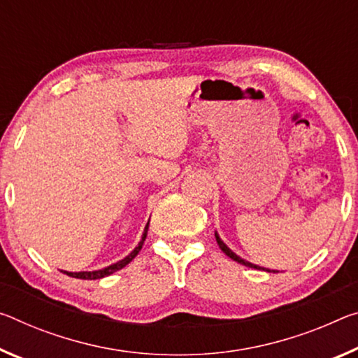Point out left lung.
I'll return each mask as SVG.
<instances>
[{"mask_svg": "<svg viewBox=\"0 0 358 358\" xmlns=\"http://www.w3.org/2000/svg\"><path fill=\"white\" fill-rule=\"evenodd\" d=\"M215 237H217V242H218V245H220L221 250H223V253H224V255H228V257H229L231 259H234V261H237V263H241V264H243V266H248V268H255V269H264V268H259V266H257V264H252V263H248V261L242 259L241 257H237V255H236L234 252L229 250V248L226 247V243L220 239V236L217 234V232H215Z\"/></svg>", "mask_w": 358, "mask_h": 358, "instance_id": "left-lung-1", "label": "left lung"}]
</instances>
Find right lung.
<instances>
[{
  "mask_svg": "<svg viewBox=\"0 0 358 358\" xmlns=\"http://www.w3.org/2000/svg\"><path fill=\"white\" fill-rule=\"evenodd\" d=\"M150 224V223H148ZM148 224H146V228L143 231V236H141V241L137 247H135V250L129 255V257H126L121 261H117V263L108 266V268L105 269H100V271H92V272H66L64 271V274L70 275V277H75V279H83V280H95V279H101V277H106L113 274V272H116L119 269H122L124 266H127L130 261H132L135 257H137L138 252L141 250V247H143V242L146 239V234H148Z\"/></svg>",
  "mask_w": 358,
  "mask_h": 358,
  "instance_id": "add662e5",
  "label": "right lung"
}]
</instances>
